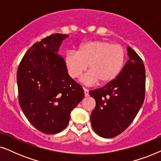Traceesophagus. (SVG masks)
Here are the masks:
<instances>
[{
  "label": "esophagus",
  "instance_id": "1",
  "mask_svg": "<svg viewBox=\"0 0 161 161\" xmlns=\"http://www.w3.org/2000/svg\"><path fill=\"white\" fill-rule=\"evenodd\" d=\"M83 91H84L85 97H88L89 95V90H88L87 89H86V88H83Z\"/></svg>",
  "mask_w": 161,
  "mask_h": 161
}]
</instances>
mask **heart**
Instances as JSON below:
<instances>
[{
	"mask_svg": "<svg viewBox=\"0 0 161 161\" xmlns=\"http://www.w3.org/2000/svg\"><path fill=\"white\" fill-rule=\"evenodd\" d=\"M125 61L122 46L106 41H90L79 45L76 53L68 52L64 57L65 67L72 78L82 76L89 66V72L83 81L92 85L107 84L117 78Z\"/></svg>",
	"mask_w": 161,
	"mask_h": 161,
	"instance_id": "obj_1",
	"label": "heart"
}]
</instances>
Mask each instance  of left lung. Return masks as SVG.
<instances>
[{"instance_id": "8db88e82", "label": "left lung", "mask_w": 161, "mask_h": 161, "mask_svg": "<svg viewBox=\"0 0 161 161\" xmlns=\"http://www.w3.org/2000/svg\"><path fill=\"white\" fill-rule=\"evenodd\" d=\"M127 50L129 59L117 78L104 86L89 92L96 101L90 117L92 128L103 138H114L127 129L144 100V63L130 46Z\"/></svg>"}]
</instances>
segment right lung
<instances>
[{"mask_svg": "<svg viewBox=\"0 0 161 161\" xmlns=\"http://www.w3.org/2000/svg\"><path fill=\"white\" fill-rule=\"evenodd\" d=\"M67 37L51 34L34 44L17 72L19 105L31 124L46 134L62 131L71 111L84 97L82 86L69 75L58 54Z\"/></svg>", "mask_w": 161, "mask_h": 161, "instance_id": "1", "label": "right lung"}]
</instances>
